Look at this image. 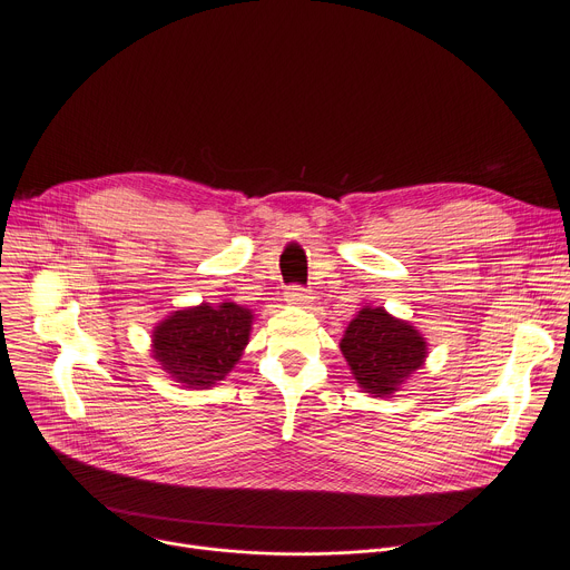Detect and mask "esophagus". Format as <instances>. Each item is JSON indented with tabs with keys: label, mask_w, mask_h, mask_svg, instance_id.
Here are the masks:
<instances>
[{
	"label": "esophagus",
	"mask_w": 570,
	"mask_h": 570,
	"mask_svg": "<svg viewBox=\"0 0 570 570\" xmlns=\"http://www.w3.org/2000/svg\"><path fill=\"white\" fill-rule=\"evenodd\" d=\"M286 297L293 302V304H308L313 297H311V293L304 288V286H299V284H291L288 288H286Z\"/></svg>",
	"instance_id": "esophagus-1"
}]
</instances>
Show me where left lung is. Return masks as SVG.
Returning a JSON list of instances; mask_svg holds the SVG:
<instances>
[{"mask_svg":"<svg viewBox=\"0 0 570 570\" xmlns=\"http://www.w3.org/2000/svg\"><path fill=\"white\" fill-rule=\"evenodd\" d=\"M341 352L365 392L392 394L405 376L422 367L426 343L409 322L387 315L381 306L363 308L350 322Z\"/></svg>","mask_w":570,"mask_h":570,"instance_id":"8db88e82","label":"left lung"}]
</instances>
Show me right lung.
Here are the masks:
<instances>
[{
  "instance_id": "right-lung-1",
  "label": "right lung",
  "mask_w": 570,
  "mask_h": 570,
  "mask_svg": "<svg viewBox=\"0 0 570 570\" xmlns=\"http://www.w3.org/2000/svg\"><path fill=\"white\" fill-rule=\"evenodd\" d=\"M253 313L234 302L176 311L155 327V358L176 381L209 387L223 381L248 345Z\"/></svg>"
}]
</instances>
